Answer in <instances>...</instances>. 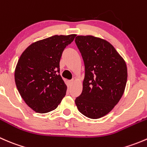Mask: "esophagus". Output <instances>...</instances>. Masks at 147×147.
Returning a JSON list of instances; mask_svg holds the SVG:
<instances>
[{
  "label": "esophagus",
  "instance_id": "esophagus-1",
  "mask_svg": "<svg viewBox=\"0 0 147 147\" xmlns=\"http://www.w3.org/2000/svg\"><path fill=\"white\" fill-rule=\"evenodd\" d=\"M74 82H75V80H74V79H72V80H68V81H67L68 84H69V85H71V84H72V83H73Z\"/></svg>",
  "mask_w": 147,
  "mask_h": 147
}]
</instances>
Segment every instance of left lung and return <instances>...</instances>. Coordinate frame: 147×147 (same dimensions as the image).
<instances>
[{
	"label": "left lung",
	"mask_w": 147,
	"mask_h": 147,
	"mask_svg": "<svg viewBox=\"0 0 147 147\" xmlns=\"http://www.w3.org/2000/svg\"><path fill=\"white\" fill-rule=\"evenodd\" d=\"M75 41L85 68L82 92L75 104L84 116L99 119L107 115L122 97L127 80V65L105 40L78 35Z\"/></svg>",
	"instance_id": "obj_1"
}]
</instances>
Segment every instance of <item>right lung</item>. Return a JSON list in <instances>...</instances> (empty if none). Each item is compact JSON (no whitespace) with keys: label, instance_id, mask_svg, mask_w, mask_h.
<instances>
[{"label":"right lung","instance_id":"1","mask_svg":"<svg viewBox=\"0 0 147 147\" xmlns=\"http://www.w3.org/2000/svg\"><path fill=\"white\" fill-rule=\"evenodd\" d=\"M75 36L53 35L32 43L20 55L15 82L22 98L35 112L54 110L66 94L67 85L60 75V61L64 49Z\"/></svg>","mask_w":147,"mask_h":147}]
</instances>
